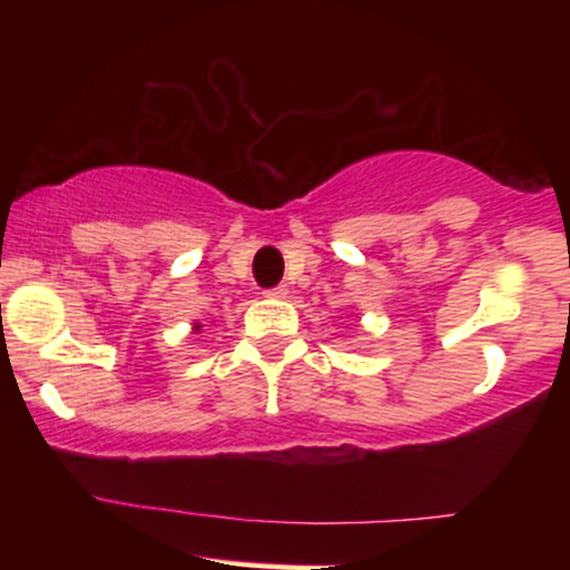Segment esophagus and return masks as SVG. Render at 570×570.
<instances>
[{
  "mask_svg": "<svg viewBox=\"0 0 570 570\" xmlns=\"http://www.w3.org/2000/svg\"><path fill=\"white\" fill-rule=\"evenodd\" d=\"M286 294H289V286H286V284H278L276 289H267V292H265V297H273V299H284Z\"/></svg>",
  "mask_w": 570,
  "mask_h": 570,
  "instance_id": "obj_1",
  "label": "esophagus"
}]
</instances>
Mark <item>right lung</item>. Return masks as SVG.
Instances as JSON below:
<instances>
[{
  "mask_svg": "<svg viewBox=\"0 0 570 570\" xmlns=\"http://www.w3.org/2000/svg\"><path fill=\"white\" fill-rule=\"evenodd\" d=\"M200 326H203L200 322H195V324H193V335H198V332H200Z\"/></svg>",
  "mask_w": 570,
  "mask_h": 570,
  "instance_id": "add662e5",
  "label": "right lung"
}]
</instances>
